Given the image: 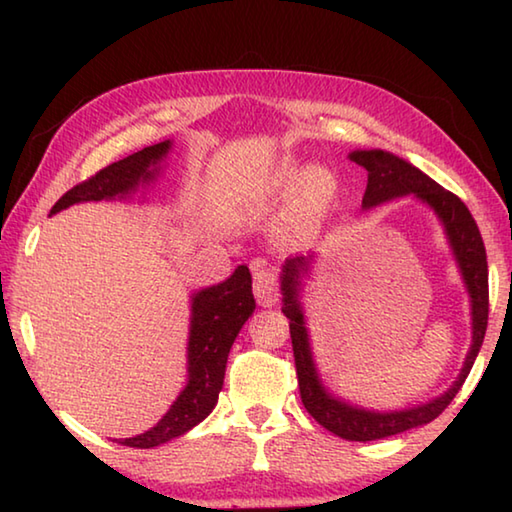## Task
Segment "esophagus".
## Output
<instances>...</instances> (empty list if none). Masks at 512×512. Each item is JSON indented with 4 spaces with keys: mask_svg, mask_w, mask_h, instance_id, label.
<instances>
[{
    "mask_svg": "<svg viewBox=\"0 0 512 512\" xmlns=\"http://www.w3.org/2000/svg\"><path fill=\"white\" fill-rule=\"evenodd\" d=\"M253 280H255V298L262 307H273L280 300V287H277V277L266 268L262 262L253 264Z\"/></svg>",
    "mask_w": 512,
    "mask_h": 512,
    "instance_id": "esophagus-1",
    "label": "esophagus"
}]
</instances>
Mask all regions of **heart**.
<instances>
[{"label":"heart","mask_w":512,"mask_h":512,"mask_svg":"<svg viewBox=\"0 0 512 512\" xmlns=\"http://www.w3.org/2000/svg\"><path fill=\"white\" fill-rule=\"evenodd\" d=\"M293 183V194L289 207L280 219V230L289 239H307L318 230L320 221L332 203L336 192V180L332 173L323 167H311L300 173L296 164H284L277 171V189H289Z\"/></svg>","instance_id":"1"}]
</instances>
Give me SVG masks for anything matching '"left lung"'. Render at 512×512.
<instances>
[{"mask_svg": "<svg viewBox=\"0 0 512 512\" xmlns=\"http://www.w3.org/2000/svg\"><path fill=\"white\" fill-rule=\"evenodd\" d=\"M352 162H357L359 167L368 171V187L363 194V207L379 205L384 201H391L397 196L415 194L422 198L424 203L433 207V212L443 221L449 244L454 248V255L458 259V266L463 271V280L467 284L472 298V348L467 354L465 366L461 375L454 381V386L449 388L445 395L436 397L429 404L413 406L406 411H393V413H375V411H363L357 406L343 404L334 397L325 393V388L320 386L314 361H311L309 341H307V329L305 318H302V309L298 302V287H300V273L307 271L309 262L305 257H293L287 259L282 271V293H284V316L291 323V345H293V359H296V375L300 386V397L305 404L307 413L318 424H323L327 431L336 433L345 440H379L395 436L406 429L420 427L436 420L443 413L456 393L461 391L465 377L470 375L474 366L476 354L481 350L485 327H488V259H485V246L483 237L476 225L474 216L467 210V205L449 189L440 187L436 180L424 176L420 169L411 167L409 162H404L393 153L386 151H354L350 155Z\"/></svg>", "mask_w": 512, "mask_h": 512, "instance_id": "left-lung-1", "label": "left lung"}]
</instances>
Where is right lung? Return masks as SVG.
<instances>
[{
  "mask_svg": "<svg viewBox=\"0 0 512 512\" xmlns=\"http://www.w3.org/2000/svg\"><path fill=\"white\" fill-rule=\"evenodd\" d=\"M167 151L169 142H160L108 164L60 196L51 207V214L74 203L128 194L140 180H149L153 176L151 167H155ZM255 307L253 277H250L248 266H239L225 282L196 293L192 305V334H189L187 348L189 384L153 429L135 438L119 440L121 445L137 449L158 447L171 438L183 436L212 413L223 388L225 363H228L232 343Z\"/></svg>",
  "mask_w": 512,
  "mask_h": 512,
  "instance_id": "1",
  "label": "right lung"
}]
</instances>
